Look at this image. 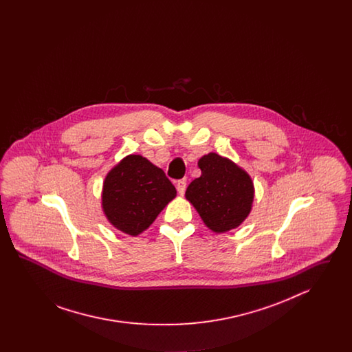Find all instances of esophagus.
Here are the masks:
<instances>
[{
  "label": "esophagus",
  "mask_w": 352,
  "mask_h": 352,
  "mask_svg": "<svg viewBox=\"0 0 352 352\" xmlns=\"http://www.w3.org/2000/svg\"><path fill=\"white\" fill-rule=\"evenodd\" d=\"M177 190H178L179 195H184V191H186V181H184V179H182V181H178V184H177Z\"/></svg>",
  "instance_id": "obj_1"
}]
</instances>
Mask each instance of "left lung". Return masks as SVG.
<instances>
[{"label": "left lung", "mask_w": 352, "mask_h": 352, "mask_svg": "<svg viewBox=\"0 0 352 352\" xmlns=\"http://www.w3.org/2000/svg\"><path fill=\"white\" fill-rule=\"evenodd\" d=\"M201 170L186 190V199L215 234L237 228L251 214L254 186L251 175L227 157L208 153L198 161Z\"/></svg>", "instance_id": "obj_1"}]
</instances>
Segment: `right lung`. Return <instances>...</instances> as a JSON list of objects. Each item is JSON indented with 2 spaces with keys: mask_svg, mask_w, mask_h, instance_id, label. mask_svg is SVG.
Wrapping results in <instances>:
<instances>
[{
  "mask_svg": "<svg viewBox=\"0 0 352 352\" xmlns=\"http://www.w3.org/2000/svg\"><path fill=\"white\" fill-rule=\"evenodd\" d=\"M175 197L177 190L162 168L140 154H129L105 175L101 208L112 227L138 236Z\"/></svg>",
  "mask_w": 352,
  "mask_h": 352,
  "instance_id": "1",
  "label": "right lung"
}]
</instances>
